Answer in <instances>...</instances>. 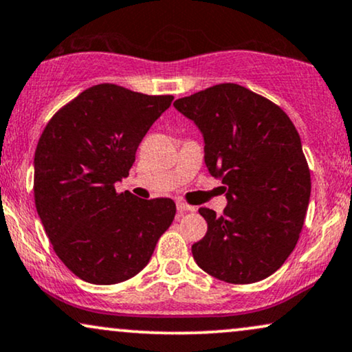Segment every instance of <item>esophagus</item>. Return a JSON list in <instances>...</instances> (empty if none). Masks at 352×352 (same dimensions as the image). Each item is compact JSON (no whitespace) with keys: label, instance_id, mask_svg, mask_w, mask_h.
Instances as JSON below:
<instances>
[{"label":"esophagus","instance_id":"esophagus-1","mask_svg":"<svg viewBox=\"0 0 352 352\" xmlns=\"http://www.w3.org/2000/svg\"><path fill=\"white\" fill-rule=\"evenodd\" d=\"M177 209H179L180 214H185V212H193L195 211L193 206H188V204L184 203V201H177Z\"/></svg>","mask_w":352,"mask_h":352}]
</instances>
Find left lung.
<instances>
[{"label":"left lung","mask_w":352,"mask_h":352,"mask_svg":"<svg viewBox=\"0 0 352 352\" xmlns=\"http://www.w3.org/2000/svg\"><path fill=\"white\" fill-rule=\"evenodd\" d=\"M201 131L208 172L224 184V214L199 208L208 232L191 253L232 284L268 278L294 250L310 199L300 136L286 113L239 84H217L173 102Z\"/></svg>","instance_id":"8db88e82"}]
</instances>
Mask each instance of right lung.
<instances>
[{
	"label": "right lung",
	"instance_id": "add662e5",
	"mask_svg": "<svg viewBox=\"0 0 352 352\" xmlns=\"http://www.w3.org/2000/svg\"><path fill=\"white\" fill-rule=\"evenodd\" d=\"M172 96L99 84L48 122L34 157L35 208L60 258L91 284H117L149 263L175 217L170 198L141 199L115 184Z\"/></svg>",
	"mask_w": 352,
	"mask_h": 352
}]
</instances>
